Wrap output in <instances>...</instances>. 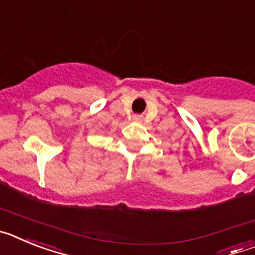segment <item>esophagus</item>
<instances>
[{
	"label": "esophagus",
	"instance_id": "1",
	"mask_svg": "<svg viewBox=\"0 0 255 255\" xmlns=\"http://www.w3.org/2000/svg\"><path fill=\"white\" fill-rule=\"evenodd\" d=\"M132 120L139 123V121H141V116H139V115H134V116H132Z\"/></svg>",
	"mask_w": 255,
	"mask_h": 255
}]
</instances>
